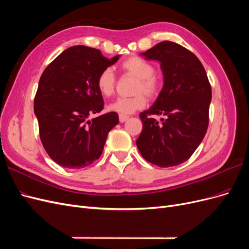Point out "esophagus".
<instances>
[{"instance_id":"obj_1","label":"esophagus","mask_w":249,"mask_h":249,"mask_svg":"<svg viewBox=\"0 0 249 249\" xmlns=\"http://www.w3.org/2000/svg\"><path fill=\"white\" fill-rule=\"evenodd\" d=\"M129 119V116L127 115H122V114H119V122L120 123H124L125 120H127Z\"/></svg>"}]
</instances>
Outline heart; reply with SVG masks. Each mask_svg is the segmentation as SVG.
Segmentation results:
<instances>
[{
	"label": "heart",
	"instance_id": "obj_1",
	"mask_svg": "<svg viewBox=\"0 0 249 249\" xmlns=\"http://www.w3.org/2000/svg\"><path fill=\"white\" fill-rule=\"evenodd\" d=\"M122 70L130 76L137 78L135 84L134 96L118 97L111 103L108 109L118 114L127 115L136 110L142 109L146 105V96L149 99H156L162 89V80L155 74V66L140 57H131L122 63ZM116 79L111 69H105L101 71L96 80V87L103 96H110L114 93ZM142 92H144L142 94Z\"/></svg>",
	"mask_w": 249,
	"mask_h": 249
}]
</instances>
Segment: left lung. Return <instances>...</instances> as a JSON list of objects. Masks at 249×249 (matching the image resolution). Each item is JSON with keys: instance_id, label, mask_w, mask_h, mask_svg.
Here are the masks:
<instances>
[{"instance_id": "1", "label": "left lung", "mask_w": 249, "mask_h": 249, "mask_svg": "<svg viewBox=\"0 0 249 249\" xmlns=\"http://www.w3.org/2000/svg\"><path fill=\"white\" fill-rule=\"evenodd\" d=\"M141 55L160 62L164 84L153 106L140 113L143 127L136 144L147 162L177 166L189 159L205 137L212 89L198 58L176 42L162 41ZM153 115L165 118L160 123Z\"/></svg>"}]
</instances>
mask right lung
Masks as SVG:
<instances>
[{"mask_svg":"<svg viewBox=\"0 0 249 249\" xmlns=\"http://www.w3.org/2000/svg\"><path fill=\"white\" fill-rule=\"evenodd\" d=\"M119 55L108 59L100 50L74 46L43 71L34 99L39 136L51 159L64 168H84L101 157L108 133L118 124L104 108L96 80Z\"/></svg>","mask_w":249,"mask_h":249,"instance_id":"add662e5","label":"right lung"}]
</instances>
